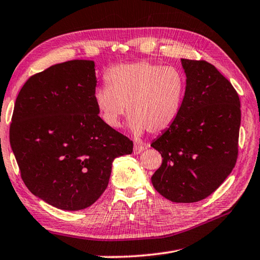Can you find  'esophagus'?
Masks as SVG:
<instances>
[{
    "mask_svg": "<svg viewBox=\"0 0 260 260\" xmlns=\"http://www.w3.org/2000/svg\"><path fill=\"white\" fill-rule=\"evenodd\" d=\"M144 149H145V148H144L143 144L136 143V144L134 145V154H140L141 152H143Z\"/></svg>",
    "mask_w": 260,
    "mask_h": 260,
    "instance_id": "1",
    "label": "esophagus"
}]
</instances>
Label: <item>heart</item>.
Segmentation results:
<instances>
[{
    "label": "heart",
    "instance_id": "heart-1",
    "mask_svg": "<svg viewBox=\"0 0 260 260\" xmlns=\"http://www.w3.org/2000/svg\"><path fill=\"white\" fill-rule=\"evenodd\" d=\"M107 86L94 92L102 120L118 128L126 112L135 135L160 134L175 124L181 114L186 78L178 68L138 61L114 66L105 74Z\"/></svg>",
    "mask_w": 260,
    "mask_h": 260
}]
</instances>
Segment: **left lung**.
I'll list each match as a JSON object with an SVG mask.
<instances>
[{"instance_id":"1","label":"left lung","mask_w":260,"mask_h":260,"mask_svg":"<svg viewBox=\"0 0 260 260\" xmlns=\"http://www.w3.org/2000/svg\"><path fill=\"white\" fill-rule=\"evenodd\" d=\"M186 91L177 120L153 141L162 164L151 181L173 202L200 201L220 186L239 154L241 105L238 92L214 64L182 59Z\"/></svg>"}]
</instances>
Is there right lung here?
<instances>
[{
	"instance_id": "1",
	"label": "right lung",
	"mask_w": 260,
	"mask_h": 260,
	"mask_svg": "<svg viewBox=\"0 0 260 260\" xmlns=\"http://www.w3.org/2000/svg\"><path fill=\"white\" fill-rule=\"evenodd\" d=\"M94 67L91 60H73L32 75L12 114L10 144L23 183L62 210L93 205L115 158L133 152V142L98 115Z\"/></svg>"
}]
</instances>
